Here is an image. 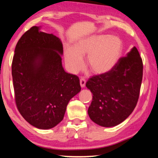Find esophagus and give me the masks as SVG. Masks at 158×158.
Returning <instances> with one entry per match:
<instances>
[{"mask_svg":"<svg viewBox=\"0 0 158 158\" xmlns=\"http://www.w3.org/2000/svg\"><path fill=\"white\" fill-rule=\"evenodd\" d=\"M80 85H81V88L85 87V79H84V78L80 79Z\"/></svg>","mask_w":158,"mask_h":158,"instance_id":"34e87169","label":"esophagus"}]
</instances>
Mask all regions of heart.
Listing matches in <instances>:
<instances>
[{"label":"heart","mask_w":158,"mask_h":158,"mask_svg":"<svg viewBox=\"0 0 158 158\" xmlns=\"http://www.w3.org/2000/svg\"><path fill=\"white\" fill-rule=\"evenodd\" d=\"M123 42L118 36L98 35L81 39L74 49L66 47L65 60L69 71L77 73L83 68L82 57L87 55L86 63L93 74H102L116 66L123 53Z\"/></svg>","instance_id":"1"}]
</instances>
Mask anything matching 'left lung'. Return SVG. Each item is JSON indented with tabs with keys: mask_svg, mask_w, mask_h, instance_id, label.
I'll return each mask as SVG.
<instances>
[{
	"mask_svg": "<svg viewBox=\"0 0 158 158\" xmlns=\"http://www.w3.org/2000/svg\"><path fill=\"white\" fill-rule=\"evenodd\" d=\"M142 77V59L134 47L111 71L90 77L85 84L93 93L90 118L103 127L124 121L137 105Z\"/></svg>",
	"mask_w": 158,
	"mask_h": 158,
	"instance_id": "left-lung-1",
	"label": "left lung"
}]
</instances>
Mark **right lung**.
<instances>
[{"instance_id": "add662e5", "label": "right lung", "mask_w": 158, "mask_h": 158, "mask_svg": "<svg viewBox=\"0 0 158 158\" xmlns=\"http://www.w3.org/2000/svg\"><path fill=\"white\" fill-rule=\"evenodd\" d=\"M60 40L33 26L19 40L12 63L17 107L33 126L47 130L63 119L69 101L81 90L79 77L62 66Z\"/></svg>"}]
</instances>
